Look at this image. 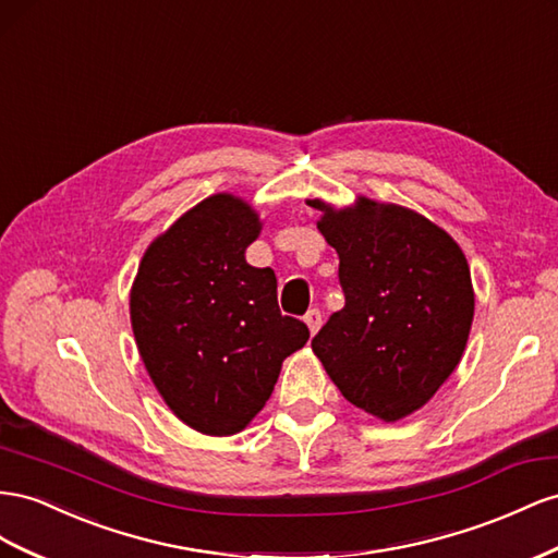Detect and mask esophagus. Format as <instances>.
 I'll return each instance as SVG.
<instances>
[{
    "label": "esophagus",
    "instance_id": "esophagus-1",
    "mask_svg": "<svg viewBox=\"0 0 558 558\" xmlns=\"http://www.w3.org/2000/svg\"><path fill=\"white\" fill-rule=\"evenodd\" d=\"M305 324H307V328H310V333L314 336L316 330H319V326H322V312H319V310H310V312L305 314Z\"/></svg>",
    "mask_w": 558,
    "mask_h": 558
}]
</instances>
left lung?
<instances>
[{
	"label": "left lung",
	"mask_w": 558,
	"mask_h": 558,
	"mask_svg": "<svg viewBox=\"0 0 558 558\" xmlns=\"http://www.w3.org/2000/svg\"><path fill=\"white\" fill-rule=\"evenodd\" d=\"M338 251L344 307L312 352L356 409L385 423L415 413L460 364L474 319L470 265L439 225L399 204L310 202Z\"/></svg>",
	"instance_id": "1"
}]
</instances>
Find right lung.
<instances>
[{"label":"right lung","instance_id":"add662e5","mask_svg":"<svg viewBox=\"0 0 558 558\" xmlns=\"http://www.w3.org/2000/svg\"><path fill=\"white\" fill-rule=\"evenodd\" d=\"M260 216L230 192L185 210L147 246L131 286V328L149 380L178 420L208 436L263 411L286 356L310 330L277 303V277L246 263Z\"/></svg>","mask_w":558,"mask_h":558}]
</instances>
